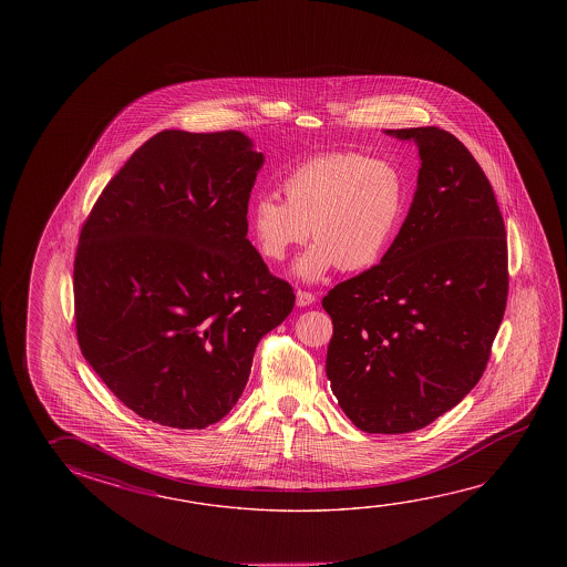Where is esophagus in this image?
Here are the masks:
<instances>
[{
    "label": "esophagus",
    "instance_id": "1",
    "mask_svg": "<svg viewBox=\"0 0 567 567\" xmlns=\"http://www.w3.org/2000/svg\"><path fill=\"white\" fill-rule=\"evenodd\" d=\"M316 297L312 292H307V290H297V305L300 308L310 307V305H315Z\"/></svg>",
    "mask_w": 567,
    "mask_h": 567
}]
</instances>
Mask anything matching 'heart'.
<instances>
[{"instance_id":"b5f03b06","label":"heart","mask_w":567,"mask_h":567,"mask_svg":"<svg viewBox=\"0 0 567 567\" xmlns=\"http://www.w3.org/2000/svg\"><path fill=\"white\" fill-rule=\"evenodd\" d=\"M285 202L262 194L249 209V229L260 255L272 262L312 235L315 245L295 262V277L324 279L375 267L400 231L405 209L403 177L385 159L330 152L305 159L280 182Z\"/></svg>"}]
</instances>
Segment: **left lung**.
<instances>
[{
  "instance_id": "obj_1",
  "label": "left lung",
  "mask_w": 567,
  "mask_h": 567,
  "mask_svg": "<svg viewBox=\"0 0 567 567\" xmlns=\"http://www.w3.org/2000/svg\"><path fill=\"white\" fill-rule=\"evenodd\" d=\"M419 148L417 189L390 251L336 285L326 375L365 433L427 427L483 378L508 297V245L483 167L436 126L385 131Z\"/></svg>"
}]
</instances>
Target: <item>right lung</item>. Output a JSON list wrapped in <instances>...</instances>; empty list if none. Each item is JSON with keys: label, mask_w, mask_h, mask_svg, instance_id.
<instances>
[{"label": "right lung", "mask_w": 567, "mask_h": 567, "mask_svg": "<svg viewBox=\"0 0 567 567\" xmlns=\"http://www.w3.org/2000/svg\"><path fill=\"white\" fill-rule=\"evenodd\" d=\"M265 156L243 132H158L112 177L76 247V338L118 400L205 429L231 411L295 292L247 239Z\"/></svg>", "instance_id": "add662e5"}]
</instances>
